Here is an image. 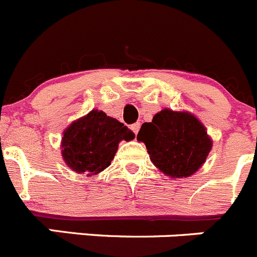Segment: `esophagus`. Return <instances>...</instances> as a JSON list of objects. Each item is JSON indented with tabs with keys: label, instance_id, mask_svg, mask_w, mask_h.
<instances>
[{
	"label": "esophagus",
	"instance_id": "34e87169",
	"mask_svg": "<svg viewBox=\"0 0 257 257\" xmlns=\"http://www.w3.org/2000/svg\"><path fill=\"white\" fill-rule=\"evenodd\" d=\"M131 130H133L135 134L139 133V130H140V123H139V122H136V123L131 124Z\"/></svg>",
	"mask_w": 257,
	"mask_h": 257
}]
</instances>
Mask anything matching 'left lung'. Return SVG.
Masks as SVG:
<instances>
[{"label":"left lung","mask_w":257,"mask_h":257,"mask_svg":"<svg viewBox=\"0 0 257 257\" xmlns=\"http://www.w3.org/2000/svg\"><path fill=\"white\" fill-rule=\"evenodd\" d=\"M138 140L144 143L157 169L172 179L198 171L212 149V139L196 115L169 108L142 124Z\"/></svg>","instance_id":"left-lung-1"}]
</instances>
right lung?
<instances>
[{"label":"right lung","instance_id":"1","mask_svg":"<svg viewBox=\"0 0 257 257\" xmlns=\"http://www.w3.org/2000/svg\"><path fill=\"white\" fill-rule=\"evenodd\" d=\"M134 139L135 134L122 122L103 110L92 109L65 128L61 138V156L74 172L95 176L110 165L122 140Z\"/></svg>","mask_w":257,"mask_h":257}]
</instances>
